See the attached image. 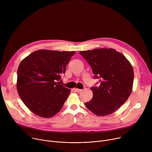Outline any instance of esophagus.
<instances>
[{
	"label": "esophagus",
	"instance_id": "1",
	"mask_svg": "<svg viewBox=\"0 0 152 152\" xmlns=\"http://www.w3.org/2000/svg\"><path fill=\"white\" fill-rule=\"evenodd\" d=\"M75 91H76V92H77V93H80L81 91H82V90H81V89H78V88H76V89H75Z\"/></svg>",
	"mask_w": 152,
	"mask_h": 152
}]
</instances>
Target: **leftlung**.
Returning <instances> with one entry per match:
<instances>
[{"label":"left lung","instance_id":"obj_1","mask_svg":"<svg viewBox=\"0 0 152 152\" xmlns=\"http://www.w3.org/2000/svg\"><path fill=\"white\" fill-rule=\"evenodd\" d=\"M79 53L91 66L99 86L91 87L93 97L85 105L99 116L113 114L131 95L134 78L131 64L113 49H96Z\"/></svg>","mask_w":152,"mask_h":152}]
</instances>
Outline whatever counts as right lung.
Wrapping results in <instances>:
<instances>
[{"mask_svg": "<svg viewBox=\"0 0 152 152\" xmlns=\"http://www.w3.org/2000/svg\"><path fill=\"white\" fill-rule=\"evenodd\" d=\"M75 52L38 50L24 58L17 70V89L28 109L50 118L59 112L70 90L56 82Z\"/></svg>", "mask_w": 152, "mask_h": 152, "instance_id": "add662e5", "label": "right lung"}]
</instances>
